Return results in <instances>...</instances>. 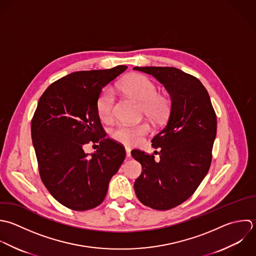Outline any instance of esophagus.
<instances>
[{"label":"esophagus","instance_id":"esophagus-1","mask_svg":"<svg viewBox=\"0 0 256 256\" xmlns=\"http://www.w3.org/2000/svg\"><path fill=\"white\" fill-rule=\"evenodd\" d=\"M130 148H128V146H126V158H130Z\"/></svg>","mask_w":256,"mask_h":256}]
</instances>
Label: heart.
<instances>
[{
    "label": "heart",
    "mask_w": 256,
    "mask_h": 256,
    "mask_svg": "<svg viewBox=\"0 0 256 256\" xmlns=\"http://www.w3.org/2000/svg\"><path fill=\"white\" fill-rule=\"evenodd\" d=\"M118 88L128 96L142 102V112L154 122L162 120L170 110L168 98L156 92V86L152 80L140 74L126 76L122 80ZM114 96L110 88H104L98 98L96 110L98 116L102 120H108L112 116ZM150 128L148 122L138 124H120L112 130V136L116 142L126 146L138 144L142 136L148 134Z\"/></svg>",
    "instance_id": "obj_1"
}]
</instances>
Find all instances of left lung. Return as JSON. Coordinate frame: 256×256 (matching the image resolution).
<instances>
[{"label":"left lung","mask_w":256,"mask_h":256,"mask_svg":"<svg viewBox=\"0 0 256 256\" xmlns=\"http://www.w3.org/2000/svg\"><path fill=\"white\" fill-rule=\"evenodd\" d=\"M152 74L172 100L166 126L152 140L154 154L134 150L142 174L134 182L138 200L156 210H172L190 198L210 170L216 136V114L202 82L178 68L136 66ZM159 154V158H154Z\"/></svg>","instance_id":"8db88e82"}]
</instances>
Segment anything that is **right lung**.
<instances>
[{
	"instance_id": "obj_1",
	"label": "right lung",
	"mask_w": 256,
	"mask_h": 256,
	"mask_svg": "<svg viewBox=\"0 0 256 256\" xmlns=\"http://www.w3.org/2000/svg\"><path fill=\"white\" fill-rule=\"evenodd\" d=\"M126 68L72 72L48 86L38 100L30 130L40 176L54 198L70 210L98 206L126 158L124 146L104 136L96 100ZM90 141L100 144L90 157L83 152Z\"/></svg>"
}]
</instances>
